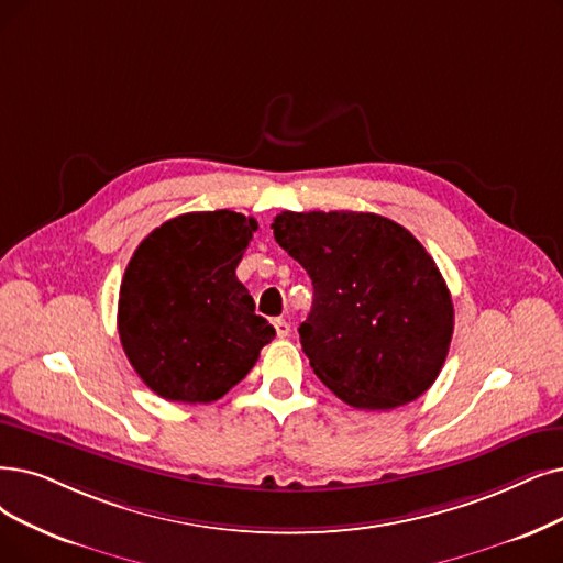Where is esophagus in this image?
<instances>
[{"mask_svg":"<svg viewBox=\"0 0 563 563\" xmlns=\"http://www.w3.org/2000/svg\"><path fill=\"white\" fill-rule=\"evenodd\" d=\"M275 330H277V336H288L290 334V323L286 319H275Z\"/></svg>","mask_w":563,"mask_h":563,"instance_id":"34e87169","label":"esophagus"}]
</instances>
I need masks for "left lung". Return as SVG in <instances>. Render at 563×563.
I'll use <instances>...</instances> for the list:
<instances>
[{"label":"left lung","mask_w":563,"mask_h":563,"mask_svg":"<svg viewBox=\"0 0 563 563\" xmlns=\"http://www.w3.org/2000/svg\"><path fill=\"white\" fill-rule=\"evenodd\" d=\"M275 240L313 284L300 344L323 384L355 409L388 411L430 388L455 311L434 258L374 212H282Z\"/></svg>","instance_id":"obj_1"}]
</instances>
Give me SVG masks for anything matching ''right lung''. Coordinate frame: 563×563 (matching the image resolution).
Masks as SVG:
<instances>
[{
	"label": "right lung",
	"mask_w": 563,
	"mask_h": 563,
	"mask_svg": "<svg viewBox=\"0 0 563 563\" xmlns=\"http://www.w3.org/2000/svg\"><path fill=\"white\" fill-rule=\"evenodd\" d=\"M258 223L231 210L189 212L154 229L120 286L118 330L131 367L168 401L208 404L250 374L275 328L254 311L235 267Z\"/></svg>",
	"instance_id": "right-lung-1"
}]
</instances>
